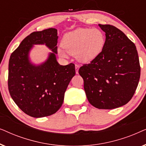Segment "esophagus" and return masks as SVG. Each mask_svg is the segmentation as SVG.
<instances>
[{
  "label": "esophagus",
  "mask_w": 146,
  "mask_h": 146,
  "mask_svg": "<svg viewBox=\"0 0 146 146\" xmlns=\"http://www.w3.org/2000/svg\"><path fill=\"white\" fill-rule=\"evenodd\" d=\"M80 68V65L79 64H76L75 65V69H76V73L78 74V70Z\"/></svg>",
  "instance_id": "esophagus-1"
}]
</instances>
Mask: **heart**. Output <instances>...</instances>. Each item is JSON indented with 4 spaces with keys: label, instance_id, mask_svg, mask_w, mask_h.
<instances>
[{
    "label": "heart",
    "instance_id": "1",
    "mask_svg": "<svg viewBox=\"0 0 146 146\" xmlns=\"http://www.w3.org/2000/svg\"><path fill=\"white\" fill-rule=\"evenodd\" d=\"M105 44V36L98 29L80 28L64 35L62 40V46L67 53L76 55L82 62H89L98 56ZM62 56L66 52L59 49Z\"/></svg>",
    "mask_w": 146,
    "mask_h": 146
}]
</instances>
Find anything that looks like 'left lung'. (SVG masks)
<instances>
[{"mask_svg":"<svg viewBox=\"0 0 146 146\" xmlns=\"http://www.w3.org/2000/svg\"><path fill=\"white\" fill-rule=\"evenodd\" d=\"M98 25L106 33L104 46L78 72L89 102L98 109H114L126 104L134 94L140 78L138 54L122 31L112 25Z\"/></svg>","mask_w":146,"mask_h":146,"instance_id":"obj_1","label":"left lung"}]
</instances>
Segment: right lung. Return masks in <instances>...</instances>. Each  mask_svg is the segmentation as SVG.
I'll return each instance as SVG.
<instances>
[{
	"mask_svg": "<svg viewBox=\"0 0 146 146\" xmlns=\"http://www.w3.org/2000/svg\"><path fill=\"white\" fill-rule=\"evenodd\" d=\"M57 30L48 29L27 36L11 54L9 64V93L20 109L34 117L48 116L62 105L64 93L75 75V66L60 65L56 60ZM45 44L53 52L47 60L36 66L29 60L34 44Z\"/></svg>",
	"mask_w": 146,
	"mask_h": 146,
	"instance_id": "obj_1",
	"label": "right lung"
}]
</instances>
